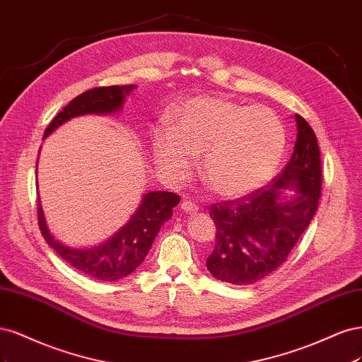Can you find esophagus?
I'll use <instances>...</instances> for the list:
<instances>
[{
  "label": "esophagus",
  "mask_w": 362,
  "mask_h": 362,
  "mask_svg": "<svg viewBox=\"0 0 362 362\" xmlns=\"http://www.w3.org/2000/svg\"><path fill=\"white\" fill-rule=\"evenodd\" d=\"M180 209H182L185 214H195V212H198V207L192 202H189V200H183L182 204H180Z\"/></svg>",
  "instance_id": "34e87169"
}]
</instances>
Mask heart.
Returning a JSON list of instances; mask_svg holds the SVG:
<instances>
[{
	"label": "heart",
	"mask_w": 362,
	"mask_h": 362,
	"mask_svg": "<svg viewBox=\"0 0 362 362\" xmlns=\"http://www.w3.org/2000/svg\"><path fill=\"white\" fill-rule=\"evenodd\" d=\"M286 129L266 107H247L221 96L189 100L170 127L151 138L158 170L179 183L189 176L191 155H200V176L219 197L260 188L276 171L286 150Z\"/></svg>",
	"instance_id": "b5f03b06"
}]
</instances>
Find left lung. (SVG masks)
<instances>
[{
  "label": "left lung",
  "mask_w": 362,
  "mask_h": 362,
  "mask_svg": "<svg viewBox=\"0 0 362 362\" xmlns=\"http://www.w3.org/2000/svg\"><path fill=\"white\" fill-rule=\"evenodd\" d=\"M296 143L284 170L263 188L211 206L215 250L206 266L235 286L260 281L281 266L317 211L322 170L317 138L295 114Z\"/></svg>",
  "instance_id": "left-lung-1"
}]
</instances>
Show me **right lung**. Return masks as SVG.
<instances>
[{"instance_id": "obj_1", "label": "right lung", "mask_w": 362, "mask_h": 362, "mask_svg": "<svg viewBox=\"0 0 362 362\" xmlns=\"http://www.w3.org/2000/svg\"><path fill=\"white\" fill-rule=\"evenodd\" d=\"M136 86H111L91 88L69 102L63 111L46 127L43 139L55 129L74 117L87 114L110 115L123 108L124 99L131 95ZM39 162V160H37ZM37 173V171H36ZM39 189V183H37ZM180 202L179 195L167 191H151L143 195L127 223L114 233L111 238L91 248H74L62 243L51 233L40 197L37 192L39 227L45 240L60 254L75 269L100 281H117L132 274L148 254L158 231L173 216V207Z\"/></svg>"}]
</instances>
